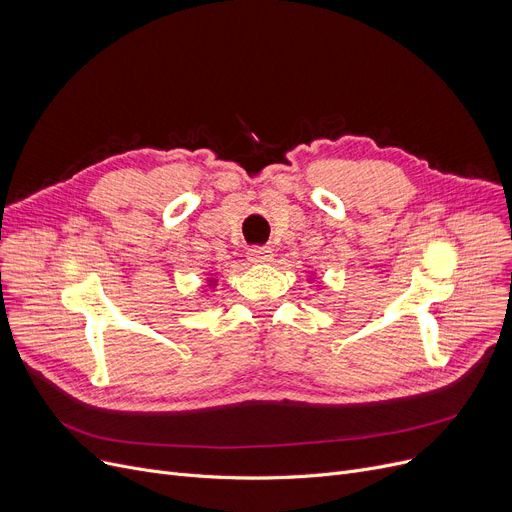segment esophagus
Instances as JSON below:
<instances>
[{"mask_svg": "<svg viewBox=\"0 0 512 512\" xmlns=\"http://www.w3.org/2000/svg\"><path fill=\"white\" fill-rule=\"evenodd\" d=\"M247 259L251 263H267V261H272V249L270 247H251L247 251Z\"/></svg>", "mask_w": 512, "mask_h": 512, "instance_id": "esophagus-1", "label": "esophagus"}]
</instances>
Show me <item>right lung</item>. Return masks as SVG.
Wrapping results in <instances>:
<instances>
[{
  "label": "right lung",
  "mask_w": 512,
  "mask_h": 512,
  "mask_svg": "<svg viewBox=\"0 0 512 512\" xmlns=\"http://www.w3.org/2000/svg\"><path fill=\"white\" fill-rule=\"evenodd\" d=\"M213 282H215V280H209V286H213Z\"/></svg>",
  "instance_id": "add662e5"
}]
</instances>
